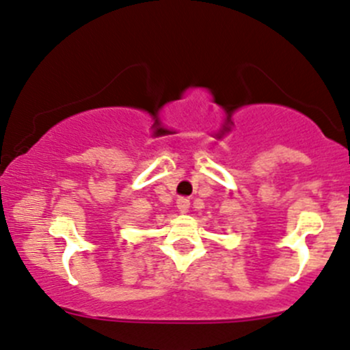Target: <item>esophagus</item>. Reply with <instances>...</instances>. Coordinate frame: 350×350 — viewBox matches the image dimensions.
I'll list each match as a JSON object with an SVG mask.
<instances>
[{"label":"esophagus","instance_id":"esophagus-1","mask_svg":"<svg viewBox=\"0 0 350 350\" xmlns=\"http://www.w3.org/2000/svg\"><path fill=\"white\" fill-rule=\"evenodd\" d=\"M176 206L179 208V212L186 213L189 208V198H186V196H179V198L176 200Z\"/></svg>","mask_w":350,"mask_h":350}]
</instances>
